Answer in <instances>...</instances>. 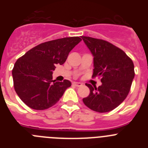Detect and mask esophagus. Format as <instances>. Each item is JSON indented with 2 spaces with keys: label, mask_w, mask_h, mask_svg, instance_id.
I'll use <instances>...</instances> for the list:
<instances>
[{
  "label": "esophagus",
  "mask_w": 148,
  "mask_h": 148,
  "mask_svg": "<svg viewBox=\"0 0 148 148\" xmlns=\"http://www.w3.org/2000/svg\"><path fill=\"white\" fill-rule=\"evenodd\" d=\"M73 85L75 86V87H81V86H82V83H80V82H73Z\"/></svg>",
  "instance_id": "obj_1"
}]
</instances>
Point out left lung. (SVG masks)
Masks as SVG:
<instances>
[{
	"mask_svg": "<svg viewBox=\"0 0 148 148\" xmlns=\"http://www.w3.org/2000/svg\"><path fill=\"white\" fill-rule=\"evenodd\" d=\"M93 56L92 76H101V85L90 88L84 98L87 108L99 113H107L117 108L130 92L135 73L134 65L126 53L110 43L101 39L82 36Z\"/></svg>",
	"mask_w": 148,
	"mask_h": 148,
	"instance_id": "left-lung-1",
	"label": "left lung"
}]
</instances>
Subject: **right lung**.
<instances>
[{
    "label": "right lung",
    "mask_w": 148,
    "mask_h": 148,
    "mask_svg": "<svg viewBox=\"0 0 148 148\" xmlns=\"http://www.w3.org/2000/svg\"><path fill=\"white\" fill-rule=\"evenodd\" d=\"M79 37H67L36 46L18 58L12 70L14 87L28 107L41 110L49 108L71 86L69 80H53L56 64L62 65L70 51L80 42Z\"/></svg>",
    "instance_id": "add662e5"
}]
</instances>
